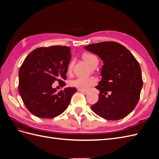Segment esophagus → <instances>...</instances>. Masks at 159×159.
<instances>
[{"mask_svg": "<svg viewBox=\"0 0 159 159\" xmlns=\"http://www.w3.org/2000/svg\"><path fill=\"white\" fill-rule=\"evenodd\" d=\"M79 91H80L81 93H83L84 95H87L89 93V91H86V90H79Z\"/></svg>", "mask_w": 159, "mask_h": 159, "instance_id": "esophagus-1", "label": "esophagus"}]
</instances>
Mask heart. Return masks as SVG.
Returning a JSON list of instances; mask_svg holds the SVG:
<instances>
[{"instance_id":"heart-1","label":"heart","mask_w":159,"mask_h":159,"mask_svg":"<svg viewBox=\"0 0 159 159\" xmlns=\"http://www.w3.org/2000/svg\"><path fill=\"white\" fill-rule=\"evenodd\" d=\"M83 58L90 68L94 69L98 64V59L95 55L90 53H85L83 55ZM74 62L71 61L68 66V72L71 73L73 69ZM98 80L94 77L89 78H78L70 81V85L72 88H75L79 90H88L91 86L97 84Z\"/></svg>"}]
</instances>
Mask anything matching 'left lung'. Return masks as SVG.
<instances>
[{"label":"left lung","mask_w":159,"mask_h":159,"mask_svg":"<svg viewBox=\"0 0 159 159\" xmlns=\"http://www.w3.org/2000/svg\"><path fill=\"white\" fill-rule=\"evenodd\" d=\"M103 61L102 79L95 88L98 102L91 109L99 116L115 121L121 119L136 107L143 82L140 65L126 47L116 42H102L85 46ZM108 92L110 94L105 96Z\"/></svg>","instance_id":"obj_1"}]
</instances>
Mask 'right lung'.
I'll return each instance as SVG.
<instances>
[{"mask_svg":"<svg viewBox=\"0 0 159 159\" xmlns=\"http://www.w3.org/2000/svg\"><path fill=\"white\" fill-rule=\"evenodd\" d=\"M70 51L68 46L40 47L24 60L18 72V91L28 110L35 116H58L68 107L77 91L74 88H68L57 93L52 87L56 81L60 87L66 85Z\"/></svg>","mask_w":159,"mask_h":159,"instance_id":"right-lung-1","label":"right lung"}]
</instances>
